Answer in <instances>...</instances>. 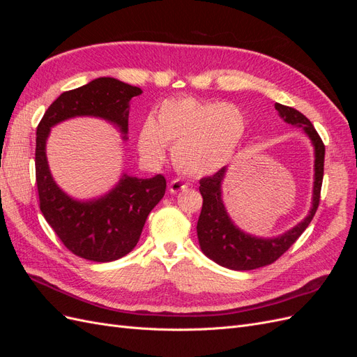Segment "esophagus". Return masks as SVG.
Returning <instances> with one entry per match:
<instances>
[{"mask_svg": "<svg viewBox=\"0 0 357 357\" xmlns=\"http://www.w3.org/2000/svg\"><path fill=\"white\" fill-rule=\"evenodd\" d=\"M188 186L185 185V183H181L180 180H172L169 183V192L171 193H177V192H181V190H186Z\"/></svg>", "mask_w": 357, "mask_h": 357, "instance_id": "obj_1", "label": "esophagus"}]
</instances>
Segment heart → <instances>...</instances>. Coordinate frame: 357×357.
<instances>
[{"label":"heart","instance_id":"1","mask_svg":"<svg viewBox=\"0 0 357 357\" xmlns=\"http://www.w3.org/2000/svg\"><path fill=\"white\" fill-rule=\"evenodd\" d=\"M245 129V114L234 102L177 96L162 101L155 119H146L137 144L150 164L164 162L167 147H172V162L181 174L205 177L229 164Z\"/></svg>","mask_w":357,"mask_h":357}]
</instances>
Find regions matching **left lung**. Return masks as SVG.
Returning <instances> with one entry per match:
<instances>
[{"label":"left lung","mask_w":357,"mask_h":357,"mask_svg":"<svg viewBox=\"0 0 357 357\" xmlns=\"http://www.w3.org/2000/svg\"><path fill=\"white\" fill-rule=\"evenodd\" d=\"M275 110L286 123L301 128L314 147V186H312L311 208L307 218L291 229L273 238H262L241 231L226 211L222 198V183L228 168L223 167L211 177L201 178L199 192L204 201L197 225L199 247L211 261L234 271H250L275 262L308 228L320 202L325 144L314 126L301 112L278 102H275Z\"/></svg>","instance_id":"left-lung-1"}]
</instances>
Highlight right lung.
I'll return each instance as SVG.
<instances>
[{
	"mask_svg": "<svg viewBox=\"0 0 357 357\" xmlns=\"http://www.w3.org/2000/svg\"><path fill=\"white\" fill-rule=\"evenodd\" d=\"M143 91L113 77H100L61 93L37 126L36 178L40 210L70 252L93 262H113L137 245L149 213L164 198V176L138 178L122 174L100 198L80 201L63 192L49 168L46 143L50 129L73 117H98L128 138L129 101Z\"/></svg>",
	"mask_w": 357,
	"mask_h": 357,
	"instance_id": "1",
	"label": "right lung"
}]
</instances>
